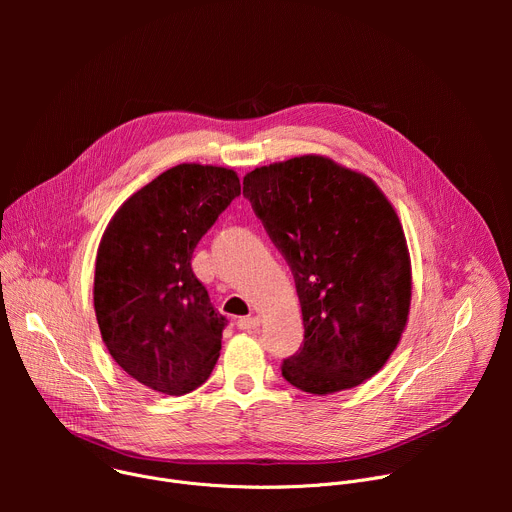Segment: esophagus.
Masks as SVG:
<instances>
[{
	"instance_id": "obj_1",
	"label": "esophagus",
	"mask_w": 512,
	"mask_h": 512,
	"mask_svg": "<svg viewBox=\"0 0 512 512\" xmlns=\"http://www.w3.org/2000/svg\"><path fill=\"white\" fill-rule=\"evenodd\" d=\"M259 324H261V320L257 316H247V318L237 320V326L241 330H255V328H259Z\"/></svg>"
}]
</instances>
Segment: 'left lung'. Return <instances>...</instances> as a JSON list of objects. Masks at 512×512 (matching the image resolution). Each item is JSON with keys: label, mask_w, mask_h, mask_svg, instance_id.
I'll list each match as a JSON object with an SVG mask.
<instances>
[{"label": "left lung", "mask_w": 512, "mask_h": 512, "mask_svg": "<svg viewBox=\"0 0 512 512\" xmlns=\"http://www.w3.org/2000/svg\"><path fill=\"white\" fill-rule=\"evenodd\" d=\"M243 194L296 279L304 346L287 383L330 395L362 385L395 352L411 306V259L383 190L326 156L255 168Z\"/></svg>", "instance_id": "1"}]
</instances>
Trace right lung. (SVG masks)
<instances>
[{
	"instance_id": "obj_1",
	"label": "right lung",
	"mask_w": 512,
	"mask_h": 512,
	"mask_svg": "<svg viewBox=\"0 0 512 512\" xmlns=\"http://www.w3.org/2000/svg\"><path fill=\"white\" fill-rule=\"evenodd\" d=\"M239 194L235 170L180 164L129 196L101 237L93 287L99 330L119 367L152 391H194L221 356L227 318L190 261Z\"/></svg>"
}]
</instances>
